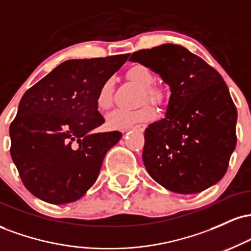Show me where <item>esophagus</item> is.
Returning <instances> with one entry per match:
<instances>
[{
  "mask_svg": "<svg viewBox=\"0 0 251 251\" xmlns=\"http://www.w3.org/2000/svg\"><path fill=\"white\" fill-rule=\"evenodd\" d=\"M133 129H134V131L144 132V129H145V126H144V125H139V126H137V127H134Z\"/></svg>",
  "mask_w": 251,
  "mask_h": 251,
  "instance_id": "esophagus-1",
  "label": "esophagus"
}]
</instances>
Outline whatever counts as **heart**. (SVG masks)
<instances>
[{
    "label": "heart",
    "instance_id": "b5f03b06",
    "mask_svg": "<svg viewBox=\"0 0 251 251\" xmlns=\"http://www.w3.org/2000/svg\"><path fill=\"white\" fill-rule=\"evenodd\" d=\"M126 76L135 85L143 88L146 99L153 102H162L164 92L160 87L151 86L154 81V75L149 67L144 65H133L126 72ZM112 94H113V80L107 79L102 83L97 94V106L100 109H107L112 105ZM155 109L151 105H144L140 108L132 109H116L111 112L106 118V124L111 129H128L134 127L140 123H146L155 118Z\"/></svg>",
    "mask_w": 251,
    "mask_h": 251
}]
</instances>
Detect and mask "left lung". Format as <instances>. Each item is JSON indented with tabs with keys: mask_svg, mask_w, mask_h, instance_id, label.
I'll use <instances>...</instances> for the list:
<instances>
[{
	"mask_svg": "<svg viewBox=\"0 0 251 251\" xmlns=\"http://www.w3.org/2000/svg\"><path fill=\"white\" fill-rule=\"evenodd\" d=\"M139 62L168 83L165 118L145 129L143 162L158 184L177 194H197L226 175L236 148L237 111L215 68L172 43L134 51Z\"/></svg>",
	"mask_w": 251,
	"mask_h": 251,
	"instance_id": "obj_1",
	"label": "left lung"
}]
</instances>
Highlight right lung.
Segmentation results:
<instances>
[{"mask_svg": "<svg viewBox=\"0 0 251 251\" xmlns=\"http://www.w3.org/2000/svg\"><path fill=\"white\" fill-rule=\"evenodd\" d=\"M129 54L67 60L28 89L10 124V155L30 194L51 204L82 197L96 183L119 131L93 133L105 119L99 88Z\"/></svg>", "mask_w": 251, "mask_h": 251, "instance_id": "add662e5", "label": "right lung"}]
</instances>
